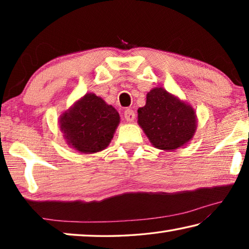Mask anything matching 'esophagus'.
<instances>
[{
	"instance_id": "esophagus-1",
	"label": "esophagus",
	"mask_w": 249,
	"mask_h": 249,
	"mask_svg": "<svg viewBox=\"0 0 249 249\" xmlns=\"http://www.w3.org/2000/svg\"><path fill=\"white\" fill-rule=\"evenodd\" d=\"M124 117L127 122H133L135 120V112L132 108H127L124 112Z\"/></svg>"
}]
</instances>
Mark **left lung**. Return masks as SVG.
<instances>
[{
  "instance_id": "1",
  "label": "left lung",
  "mask_w": 249,
  "mask_h": 249,
  "mask_svg": "<svg viewBox=\"0 0 249 249\" xmlns=\"http://www.w3.org/2000/svg\"><path fill=\"white\" fill-rule=\"evenodd\" d=\"M137 112L138 124L156 148L175 150L190 141L196 132L193 108L162 88L151 90L146 105Z\"/></svg>"
}]
</instances>
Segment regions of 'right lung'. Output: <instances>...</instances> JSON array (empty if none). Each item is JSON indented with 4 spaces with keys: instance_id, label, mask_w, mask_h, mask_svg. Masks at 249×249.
<instances>
[{
    "instance_id": "right-lung-1",
    "label": "right lung",
    "mask_w": 249,
    "mask_h": 249,
    "mask_svg": "<svg viewBox=\"0 0 249 249\" xmlns=\"http://www.w3.org/2000/svg\"><path fill=\"white\" fill-rule=\"evenodd\" d=\"M120 115L112 105L93 93H88L62 114L60 128L67 142L83 154L107 148L113 138Z\"/></svg>"
}]
</instances>
